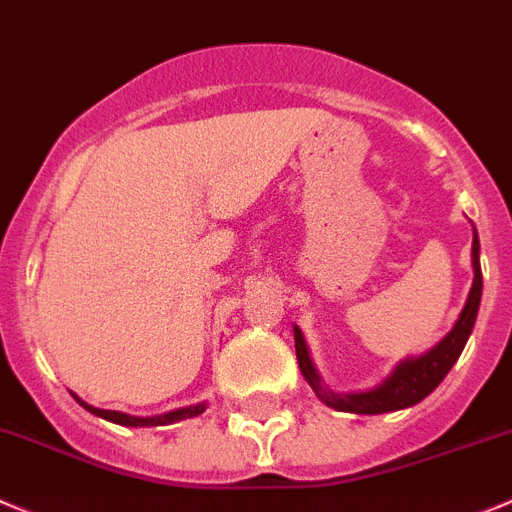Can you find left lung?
<instances>
[{
    "label": "left lung",
    "mask_w": 512,
    "mask_h": 512,
    "mask_svg": "<svg viewBox=\"0 0 512 512\" xmlns=\"http://www.w3.org/2000/svg\"><path fill=\"white\" fill-rule=\"evenodd\" d=\"M472 269H475V279H472L470 296L465 301V309L460 311V319L452 326V332L430 349L427 354L417 359H405L399 364L377 389L357 394H334L321 384L319 374H316L314 364H311L309 349H306L304 334L299 326H294V342H296V359H299L301 374L306 382L311 384L324 405L334 407L339 412H354V415H382V412L405 410V407L417 405L452 369L457 357L465 349L467 337H470L472 326H475V316H478L480 296H483V271H480V241L478 233H472Z\"/></svg>",
    "instance_id": "obj_1"
}]
</instances>
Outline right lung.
<instances>
[{"label":"right lung","mask_w":512,"mask_h":512,"mask_svg":"<svg viewBox=\"0 0 512 512\" xmlns=\"http://www.w3.org/2000/svg\"><path fill=\"white\" fill-rule=\"evenodd\" d=\"M87 412L92 415L102 417V420H110V422H118V425L125 427H158V425H170V422H178V420H191V417L201 415L206 410V405H196V407H183V410H173V412H165V415L158 417H130L123 415V412H113V410H97V407L85 405L82 399H77Z\"/></svg>","instance_id":"add662e5"}]
</instances>
